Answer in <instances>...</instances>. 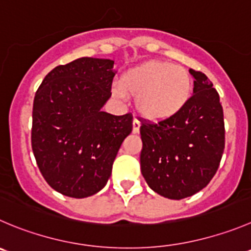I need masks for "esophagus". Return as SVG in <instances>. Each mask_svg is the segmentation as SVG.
<instances>
[{"label": "esophagus", "mask_w": 251, "mask_h": 251, "mask_svg": "<svg viewBox=\"0 0 251 251\" xmlns=\"http://www.w3.org/2000/svg\"><path fill=\"white\" fill-rule=\"evenodd\" d=\"M139 129H140V122L138 121L137 118H134V121H133V133H139Z\"/></svg>", "instance_id": "obj_1"}]
</instances>
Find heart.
<instances>
[{"label": "heart", "instance_id": "b5f03b06", "mask_svg": "<svg viewBox=\"0 0 251 251\" xmlns=\"http://www.w3.org/2000/svg\"><path fill=\"white\" fill-rule=\"evenodd\" d=\"M116 96H135L137 109L151 121H163L177 114L187 104L192 80L182 66L151 60L130 69L113 87Z\"/></svg>", "mask_w": 251, "mask_h": 251}]
</instances>
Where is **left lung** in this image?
I'll use <instances>...</instances> for the list:
<instances>
[{"mask_svg": "<svg viewBox=\"0 0 251 251\" xmlns=\"http://www.w3.org/2000/svg\"><path fill=\"white\" fill-rule=\"evenodd\" d=\"M193 95L175 116L142 121L140 170L149 187L182 200L206 187L218 170L226 143L223 108L213 83L190 69Z\"/></svg>", "mask_w": 251, "mask_h": 251, "instance_id": "1", "label": "left lung"}]
</instances>
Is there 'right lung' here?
<instances>
[{"instance_id":"right-lung-1","label":"right lung","mask_w":251,"mask_h":251,"mask_svg":"<svg viewBox=\"0 0 251 251\" xmlns=\"http://www.w3.org/2000/svg\"><path fill=\"white\" fill-rule=\"evenodd\" d=\"M113 66L109 59H76L52 69L35 92V161L50 187L73 199L106 186L122 142L133 129L132 113L101 109L112 95Z\"/></svg>"}]
</instances>
